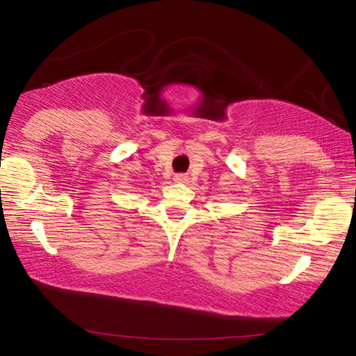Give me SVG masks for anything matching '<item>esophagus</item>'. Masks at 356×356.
<instances>
[{
    "mask_svg": "<svg viewBox=\"0 0 356 356\" xmlns=\"http://www.w3.org/2000/svg\"><path fill=\"white\" fill-rule=\"evenodd\" d=\"M177 182H188V174H176Z\"/></svg>",
    "mask_w": 356,
    "mask_h": 356,
    "instance_id": "obj_1",
    "label": "esophagus"
}]
</instances>
